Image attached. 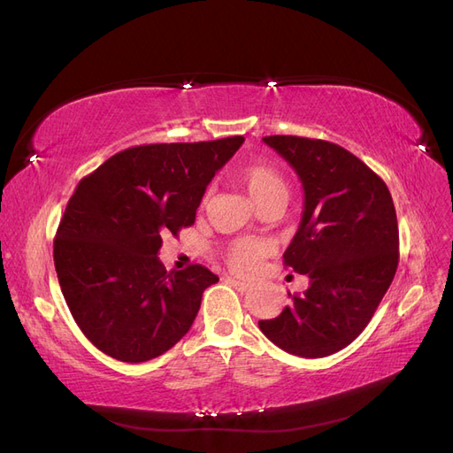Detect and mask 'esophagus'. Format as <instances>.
<instances>
[{
    "mask_svg": "<svg viewBox=\"0 0 453 453\" xmlns=\"http://www.w3.org/2000/svg\"><path fill=\"white\" fill-rule=\"evenodd\" d=\"M226 281H228L232 287H234V289H238L240 293H245L248 289H251V285H250V283L240 281V280H236V278H228Z\"/></svg>",
    "mask_w": 453,
    "mask_h": 453,
    "instance_id": "obj_1",
    "label": "esophagus"
}]
</instances>
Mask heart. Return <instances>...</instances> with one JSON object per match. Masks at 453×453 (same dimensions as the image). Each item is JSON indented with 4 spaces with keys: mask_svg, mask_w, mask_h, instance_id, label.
Here are the masks:
<instances>
[{
    "mask_svg": "<svg viewBox=\"0 0 453 453\" xmlns=\"http://www.w3.org/2000/svg\"><path fill=\"white\" fill-rule=\"evenodd\" d=\"M234 177L238 183L248 190L250 198L257 208L265 205H281L289 195V183H287L283 172L266 162H248L236 168ZM266 255H270V243L258 238H240L232 242L225 251V263L236 273H251L257 270Z\"/></svg>",
    "mask_w": 453,
    "mask_h": 453,
    "instance_id": "heart-1",
    "label": "heart"
}]
</instances>
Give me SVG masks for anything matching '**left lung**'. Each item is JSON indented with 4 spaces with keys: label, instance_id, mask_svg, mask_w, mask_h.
<instances>
[{
    "label": "left lung",
    "instance_id": "8db88e82",
    "mask_svg": "<svg viewBox=\"0 0 453 453\" xmlns=\"http://www.w3.org/2000/svg\"><path fill=\"white\" fill-rule=\"evenodd\" d=\"M304 187L303 221L285 266L310 287L260 331L287 353L318 359L349 346L372 319L399 266V226L388 185L344 147L266 135Z\"/></svg>",
    "mask_w": 453,
    "mask_h": 453
}]
</instances>
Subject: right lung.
I'll list each match as a JSON object with an SVG mask.
<instances>
[{
    "instance_id": "add662e5",
    "label": "right lung",
    "mask_w": 453,
    "mask_h": 453,
    "mask_svg": "<svg viewBox=\"0 0 453 453\" xmlns=\"http://www.w3.org/2000/svg\"><path fill=\"white\" fill-rule=\"evenodd\" d=\"M242 135L120 150L79 181L54 238L65 304L92 344L125 363L155 359L193 325L219 278L202 265L166 272L162 236L195 225L217 170Z\"/></svg>"
}]
</instances>
